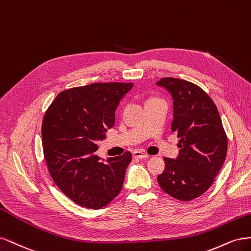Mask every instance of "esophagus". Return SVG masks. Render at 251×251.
Wrapping results in <instances>:
<instances>
[{"label": "esophagus", "instance_id": "1", "mask_svg": "<svg viewBox=\"0 0 251 251\" xmlns=\"http://www.w3.org/2000/svg\"><path fill=\"white\" fill-rule=\"evenodd\" d=\"M132 154H133V157H134V158H140V159L146 158V157L149 156V155L147 154V153L143 152L142 150H135V151H133Z\"/></svg>", "mask_w": 251, "mask_h": 251}]
</instances>
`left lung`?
I'll use <instances>...</instances> for the list:
<instances>
[{
    "instance_id": "1",
    "label": "left lung",
    "mask_w": 251,
    "mask_h": 251,
    "mask_svg": "<svg viewBox=\"0 0 251 251\" xmlns=\"http://www.w3.org/2000/svg\"><path fill=\"white\" fill-rule=\"evenodd\" d=\"M156 84L172 95L171 129L180 148L176 159L164 158L166 167L157 181L170 196L190 201L214 182L226 158L227 136L217 106L201 87L172 77L161 78Z\"/></svg>"
}]
</instances>
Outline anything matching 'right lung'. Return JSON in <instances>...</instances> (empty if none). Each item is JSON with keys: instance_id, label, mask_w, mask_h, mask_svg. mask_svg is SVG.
Listing matches in <instances>:
<instances>
[{"instance_id": "add662e5", "label": "right lung", "mask_w": 251, "mask_h": 251, "mask_svg": "<svg viewBox=\"0 0 251 251\" xmlns=\"http://www.w3.org/2000/svg\"><path fill=\"white\" fill-rule=\"evenodd\" d=\"M132 86L106 82L69 88L45 112L42 141L48 170L58 189L80 206L99 209L123 188L131 153L103 163L96 151L98 141L114 127L120 100Z\"/></svg>"}]
</instances>
